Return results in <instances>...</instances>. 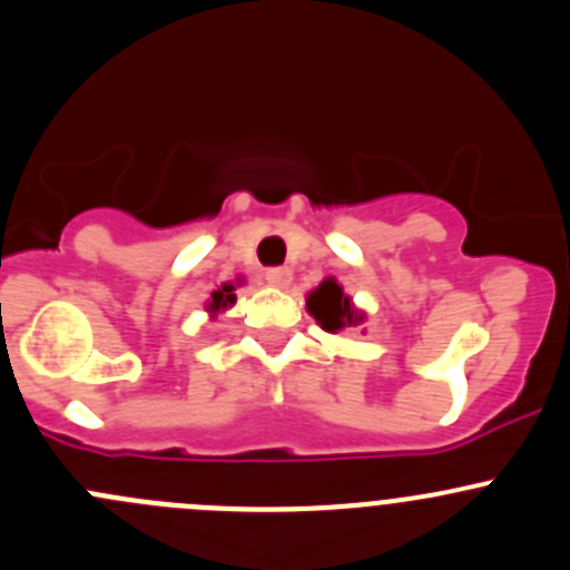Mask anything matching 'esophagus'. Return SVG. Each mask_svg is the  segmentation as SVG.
Masks as SVG:
<instances>
[{
  "mask_svg": "<svg viewBox=\"0 0 570 570\" xmlns=\"http://www.w3.org/2000/svg\"><path fill=\"white\" fill-rule=\"evenodd\" d=\"M293 279V272L285 266H274V268H266V283L272 287H287Z\"/></svg>",
  "mask_w": 570,
  "mask_h": 570,
  "instance_id": "34e87169",
  "label": "esophagus"
}]
</instances>
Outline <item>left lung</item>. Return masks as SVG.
Returning <instances> with one entry per match:
<instances>
[{"mask_svg": "<svg viewBox=\"0 0 570 570\" xmlns=\"http://www.w3.org/2000/svg\"><path fill=\"white\" fill-rule=\"evenodd\" d=\"M307 309L326 332H340V328L356 326L365 321V315L354 307V302L345 296L343 287L334 283L332 277L324 279V283L309 293Z\"/></svg>", "mask_w": 570, "mask_h": 570, "instance_id": "obj_1", "label": "left lung"}]
</instances>
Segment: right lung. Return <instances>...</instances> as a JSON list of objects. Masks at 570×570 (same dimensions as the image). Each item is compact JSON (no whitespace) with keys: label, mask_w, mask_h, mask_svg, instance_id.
I'll list each match as a JSON object with an SVG mask.
<instances>
[{"label":"right lung","mask_w":570,"mask_h":570,"mask_svg":"<svg viewBox=\"0 0 570 570\" xmlns=\"http://www.w3.org/2000/svg\"><path fill=\"white\" fill-rule=\"evenodd\" d=\"M233 291H236L233 283L216 287V291L210 293V298H208V313L216 315V313H222V309L233 307V304H236V293H233Z\"/></svg>","instance_id":"add662e5"}]
</instances>
